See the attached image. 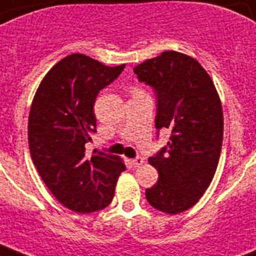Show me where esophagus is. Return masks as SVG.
<instances>
[{"instance_id":"esophagus-1","label":"esophagus","mask_w":256,"mask_h":256,"mask_svg":"<svg viewBox=\"0 0 256 256\" xmlns=\"http://www.w3.org/2000/svg\"><path fill=\"white\" fill-rule=\"evenodd\" d=\"M132 165H134V166H136V168L141 166L142 164H144V158H142V157H136V158L132 160Z\"/></svg>"}]
</instances>
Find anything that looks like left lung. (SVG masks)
Returning <instances> with one entry per match:
<instances>
[{"mask_svg":"<svg viewBox=\"0 0 256 256\" xmlns=\"http://www.w3.org/2000/svg\"><path fill=\"white\" fill-rule=\"evenodd\" d=\"M157 94L156 128H170V141L149 164L158 181L146 189L153 208L169 214L192 208L210 186L223 144V107L208 72L188 54L165 50L134 67Z\"/></svg>","mask_w":256,"mask_h":256,"instance_id":"obj_1","label":"left lung"}]
</instances>
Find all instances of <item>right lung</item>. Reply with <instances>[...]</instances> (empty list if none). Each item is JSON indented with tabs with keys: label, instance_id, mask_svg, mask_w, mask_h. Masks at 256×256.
Instances as JSON below:
<instances>
[{
	"label": "right lung",
	"instance_id": "obj_1",
	"mask_svg": "<svg viewBox=\"0 0 256 256\" xmlns=\"http://www.w3.org/2000/svg\"><path fill=\"white\" fill-rule=\"evenodd\" d=\"M124 68L107 67L83 54H68L46 72L33 96L28 120L32 161L58 202L78 214L106 208L126 170L118 156L95 152L88 157L84 148L96 132L98 94Z\"/></svg>",
	"mask_w": 256,
	"mask_h": 256
}]
</instances>
